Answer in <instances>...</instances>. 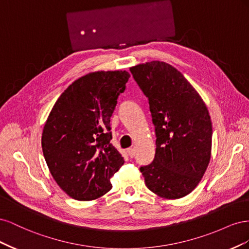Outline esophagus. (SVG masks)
<instances>
[{
	"label": "esophagus",
	"mask_w": 249,
	"mask_h": 249,
	"mask_svg": "<svg viewBox=\"0 0 249 249\" xmlns=\"http://www.w3.org/2000/svg\"><path fill=\"white\" fill-rule=\"evenodd\" d=\"M127 154H129V156L131 158H134V156H135V149L134 148H127Z\"/></svg>",
	"instance_id": "34e87169"
}]
</instances>
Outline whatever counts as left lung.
<instances>
[{
  "mask_svg": "<svg viewBox=\"0 0 249 249\" xmlns=\"http://www.w3.org/2000/svg\"><path fill=\"white\" fill-rule=\"evenodd\" d=\"M148 99L156 132L154 161L141 166L148 189L160 197L186 196L198 185L212 147V123L198 92L177 69L162 61L130 69Z\"/></svg>",
  "mask_w": 249,
  "mask_h": 249,
  "instance_id": "left-lung-1",
  "label": "left lung"
}]
</instances>
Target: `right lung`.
Masks as SVG:
<instances>
[{
	"mask_svg": "<svg viewBox=\"0 0 249 249\" xmlns=\"http://www.w3.org/2000/svg\"><path fill=\"white\" fill-rule=\"evenodd\" d=\"M125 71H95L67 87L43 127L44 159L59 187L77 200H93L112 188L124 160L110 141V118L125 90Z\"/></svg>",
	"mask_w": 249,
	"mask_h": 249,
	"instance_id": "1",
	"label": "right lung"
}]
</instances>
